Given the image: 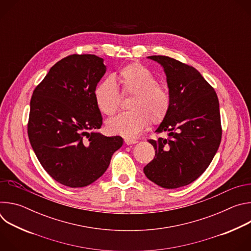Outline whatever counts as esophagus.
<instances>
[{
	"mask_svg": "<svg viewBox=\"0 0 251 251\" xmlns=\"http://www.w3.org/2000/svg\"><path fill=\"white\" fill-rule=\"evenodd\" d=\"M138 141L137 140H133V139H125V144L126 145H133L136 144Z\"/></svg>",
	"mask_w": 251,
	"mask_h": 251,
	"instance_id": "34e87169",
	"label": "esophagus"
}]
</instances>
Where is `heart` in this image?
<instances>
[{
  "label": "heart",
  "mask_w": 251,
  "mask_h": 251,
  "mask_svg": "<svg viewBox=\"0 0 251 251\" xmlns=\"http://www.w3.org/2000/svg\"><path fill=\"white\" fill-rule=\"evenodd\" d=\"M116 81L114 82V80ZM116 82L124 95H132L128 108L106 122L109 133L125 138H134L148 124L161 123L170 108V95L158 84L155 75L146 66L131 63L119 70L115 78H106L95 86L93 97L98 110L104 115L114 114L119 106V92Z\"/></svg>",
  "instance_id": "1"
}]
</instances>
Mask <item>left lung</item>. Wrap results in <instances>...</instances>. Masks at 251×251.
Masks as SVG:
<instances>
[{
	"instance_id": "left-lung-1",
	"label": "left lung",
	"mask_w": 251,
	"mask_h": 251,
	"mask_svg": "<svg viewBox=\"0 0 251 251\" xmlns=\"http://www.w3.org/2000/svg\"><path fill=\"white\" fill-rule=\"evenodd\" d=\"M148 58L164 68L170 108L155 131L167 137L149 140L156 154L143 171L156 185L176 189L196 181L216 155L222 140L220 103L195 67L164 55Z\"/></svg>"
}]
</instances>
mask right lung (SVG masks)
<instances>
[{"mask_svg": "<svg viewBox=\"0 0 251 251\" xmlns=\"http://www.w3.org/2000/svg\"><path fill=\"white\" fill-rule=\"evenodd\" d=\"M105 73L103 58L73 54L56 62L33 90L30 145L47 173L63 186L82 188L95 182L123 145L120 136L95 131L102 116L93 90Z\"/></svg>", "mask_w": 251, "mask_h": 251, "instance_id": "add662e5", "label": "right lung"}]
</instances>
